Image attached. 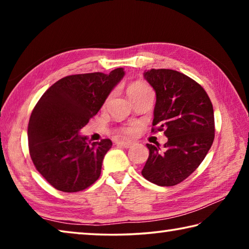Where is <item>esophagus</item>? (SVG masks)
<instances>
[{"label":"esophagus","mask_w":249,"mask_h":249,"mask_svg":"<svg viewBox=\"0 0 249 249\" xmlns=\"http://www.w3.org/2000/svg\"><path fill=\"white\" fill-rule=\"evenodd\" d=\"M116 145L124 147V148H130V147L133 146V144L130 142H117Z\"/></svg>","instance_id":"esophagus-1"}]
</instances>
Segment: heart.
I'll return each instance as SVG.
<instances>
[{"mask_svg": "<svg viewBox=\"0 0 249 249\" xmlns=\"http://www.w3.org/2000/svg\"><path fill=\"white\" fill-rule=\"evenodd\" d=\"M146 92H151V90L149 89L148 86H146L145 83L142 82L132 83L127 89V93L130 99H132L133 96L146 93ZM135 132H136V127H134V126H129V127H125L122 129V133L125 135H133Z\"/></svg>", "mask_w": 249, "mask_h": 249, "instance_id": "obj_1", "label": "heart"}]
</instances>
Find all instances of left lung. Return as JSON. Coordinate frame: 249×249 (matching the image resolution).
Instances as JSON below:
<instances>
[{"label":"left lung","mask_w":249,"mask_h":249,"mask_svg":"<svg viewBox=\"0 0 249 249\" xmlns=\"http://www.w3.org/2000/svg\"><path fill=\"white\" fill-rule=\"evenodd\" d=\"M144 78L156 92L153 126L165 130V150L147 144L149 157L142 175L171 187L187 179L203 161L214 141V112L203 88L170 69H150ZM155 128H153V132Z\"/></svg>","instance_id":"8db88e82"}]
</instances>
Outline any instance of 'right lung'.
Listing matches in <instances>:
<instances>
[{
    "label": "right lung",
    "instance_id": "obj_1",
    "mask_svg": "<svg viewBox=\"0 0 249 249\" xmlns=\"http://www.w3.org/2000/svg\"><path fill=\"white\" fill-rule=\"evenodd\" d=\"M123 68L68 75L53 83L34 107L28 123L29 154L54 189L82 191L99 179L109 140L91 142L80 130L102 107L123 77Z\"/></svg>",
    "mask_w": 249,
    "mask_h": 249
}]
</instances>
